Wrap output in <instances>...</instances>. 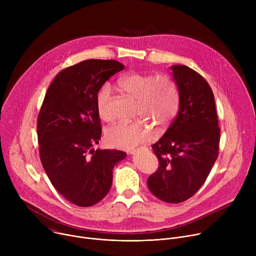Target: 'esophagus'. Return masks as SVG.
Masks as SVG:
<instances>
[{"mask_svg":"<svg viewBox=\"0 0 256 256\" xmlns=\"http://www.w3.org/2000/svg\"><path fill=\"white\" fill-rule=\"evenodd\" d=\"M136 150H130V151H128V154H130V155H134V154H136Z\"/></svg>","mask_w":256,"mask_h":256,"instance_id":"obj_1","label":"esophagus"}]
</instances>
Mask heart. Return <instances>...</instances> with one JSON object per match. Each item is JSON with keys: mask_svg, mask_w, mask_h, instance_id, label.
Wrapping results in <instances>:
<instances>
[{"mask_svg": "<svg viewBox=\"0 0 256 256\" xmlns=\"http://www.w3.org/2000/svg\"><path fill=\"white\" fill-rule=\"evenodd\" d=\"M120 90L136 101V116L160 128L168 126L175 118L179 106V92L175 82L167 76L130 72L118 80ZM112 90L104 85L96 97V107L103 120H112L109 102ZM154 136L148 126L140 122H118L104 134L106 142L118 149H134Z\"/></svg>", "mask_w": 256, "mask_h": 256, "instance_id": "b5f03b06", "label": "heart"}]
</instances>
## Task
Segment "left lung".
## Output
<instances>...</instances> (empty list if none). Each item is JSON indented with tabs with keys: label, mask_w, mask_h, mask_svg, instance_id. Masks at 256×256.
Returning a JSON list of instances; mask_svg holds the SVG:
<instances>
[{
	"label": "left lung",
	"mask_w": 256,
	"mask_h": 256,
	"mask_svg": "<svg viewBox=\"0 0 256 256\" xmlns=\"http://www.w3.org/2000/svg\"><path fill=\"white\" fill-rule=\"evenodd\" d=\"M170 68L179 92L178 114L152 146L159 168L148 178V188L159 200L178 204L192 198L204 184L218 158L220 128L208 82L186 66Z\"/></svg>",
	"instance_id": "left-lung-1"
}]
</instances>
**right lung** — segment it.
Returning a JSON list of instances; mask_svg holds the SVG:
<instances>
[{"label": "right lung", "instance_id": "obj_1", "mask_svg": "<svg viewBox=\"0 0 256 256\" xmlns=\"http://www.w3.org/2000/svg\"><path fill=\"white\" fill-rule=\"evenodd\" d=\"M124 68L114 60H87L62 70L38 114L42 166L54 188L79 206H91L108 194L114 166L126 157L122 151L93 149L101 136L97 94Z\"/></svg>", "mask_w": 256, "mask_h": 256}]
</instances>
